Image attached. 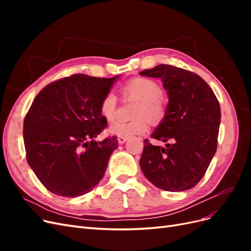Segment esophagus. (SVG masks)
<instances>
[{
  "instance_id": "esophagus-1",
  "label": "esophagus",
  "mask_w": 251,
  "mask_h": 251,
  "mask_svg": "<svg viewBox=\"0 0 251 251\" xmlns=\"http://www.w3.org/2000/svg\"><path fill=\"white\" fill-rule=\"evenodd\" d=\"M117 140H118V143H119V144H124V143L127 140V138H126V137H118Z\"/></svg>"
}]
</instances>
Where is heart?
I'll list each match as a JSON object with an SVG mask.
<instances>
[{"label": "heart", "mask_w": 251, "mask_h": 251, "mask_svg": "<svg viewBox=\"0 0 251 251\" xmlns=\"http://www.w3.org/2000/svg\"><path fill=\"white\" fill-rule=\"evenodd\" d=\"M125 97L138 100L134 111V116L137 117L131 121L117 120L109 126V133L118 137H131L134 135L146 133L149 128L147 117L159 123L165 116V104L162 100V89L153 79L137 77L126 82L123 88ZM117 98L113 92H108L100 102V114L102 117L111 121L115 118Z\"/></svg>", "instance_id": "1"}]
</instances>
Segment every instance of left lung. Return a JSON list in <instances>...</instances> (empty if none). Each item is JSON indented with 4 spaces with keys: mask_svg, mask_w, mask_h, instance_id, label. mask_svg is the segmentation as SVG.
<instances>
[{
    "mask_svg": "<svg viewBox=\"0 0 251 251\" xmlns=\"http://www.w3.org/2000/svg\"><path fill=\"white\" fill-rule=\"evenodd\" d=\"M140 75L161 78L169 96L165 116L151 136L165 148L144 140L140 168L158 188L186 191L198 184L217 151L219 101L206 81L181 68L158 65Z\"/></svg>",
    "mask_w": 251,
    "mask_h": 251,
    "instance_id": "1",
    "label": "left lung"
}]
</instances>
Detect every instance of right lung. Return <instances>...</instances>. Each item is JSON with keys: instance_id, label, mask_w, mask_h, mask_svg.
<instances>
[{"instance_id": "obj_1", "label": "right lung", "mask_w": 251, "mask_h": 251, "mask_svg": "<svg viewBox=\"0 0 251 251\" xmlns=\"http://www.w3.org/2000/svg\"><path fill=\"white\" fill-rule=\"evenodd\" d=\"M117 78L74 74L49 83L34 98L23 126L26 158L51 193L79 197L102 179L118 141L115 136L94 138L108 125L100 102Z\"/></svg>"}]
</instances>
